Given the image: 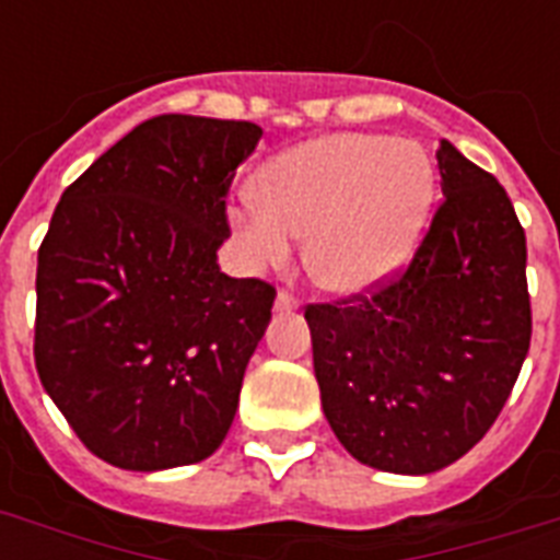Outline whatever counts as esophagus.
Returning a JSON list of instances; mask_svg holds the SVG:
<instances>
[{
	"instance_id": "1",
	"label": "esophagus",
	"mask_w": 560,
	"mask_h": 560,
	"mask_svg": "<svg viewBox=\"0 0 560 560\" xmlns=\"http://www.w3.org/2000/svg\"><path fill=\"white\" fill-rule=\"evenodd\" d=\"M296 305V296L288 293V290H279V293H276V311H293Z\"/></svg>"
}]
</instances>
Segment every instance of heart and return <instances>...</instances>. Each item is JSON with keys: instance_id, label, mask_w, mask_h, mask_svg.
<instances>
[{"instance_id": "1", "label": "heart", "mask_w": 560, "mask_h": 560, "mask_svg": "<svg viewBox=\"0 0 560 560\" xmlns=\"http://www.w3.org/2000/svg\"><path fill=\"white\" fill-rule=\"evenodd\" d=\"M435 197V174L416 144L331 133L279 153L258 177V202L232 214L255 267H276L290 237H305V267L340 296L383 288L412 258Z\"/></svg>"}]
</instances>
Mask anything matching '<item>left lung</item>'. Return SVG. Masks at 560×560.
I'll return each instance as SVG.
<instances>
[{
    "label": "left lung",
    "instance_id": "1",
    "mask_svg": "<svg viewBox=\"0 0 560 560\" xmlns=\"http://www.w3.org/2000/svg\"><path fill=\"white\" fill-rule=\"evenodd\" d=\"M442 206L412 261L369 296L307 305L334 435L386 474L465 456L512 395L532 340L526 235L505 188L447 139Z\"/></svg>",
    "mask_w": 560,
    "mask_h": 560
}]
</instances>
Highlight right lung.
Here are the masks:
<instances>
[{
	"instance_id": "1",
	"label": "right lung",
	"mask_w": 560,
	"mask_h": 560,
	"mask_svg": "<svg viewBox=\"0 0 560 560\" xmlns=\"http://www.w3.org/2000/svg\"><path fill=\"white\" fill-rule=\"evenodd\" d=\"M261 127L156 116L57 202L37 253L34 363L98 459L125 470L218 451L276 299L218 267L226 191Z\"/></svg>"
}]
</instances>
